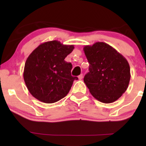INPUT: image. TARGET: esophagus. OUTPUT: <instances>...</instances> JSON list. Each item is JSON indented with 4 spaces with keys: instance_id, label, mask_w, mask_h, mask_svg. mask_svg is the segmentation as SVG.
Returning a JSON list of instances; mask_svg holds the SVG:
<instances>
[{
    "instance_id": "obj_1",
    "label": "esophagus",
    "mask_w": 146,
    "mask_h": 146,
    "mask_svg": "<svg viewBox=\"0 0 146 146\" xmlns=\"http://www.w3.org/2000/svg\"><path fill=\"white\" fill-rule=\"evenodd\" d=\"M78 78H79V80H82L83 78V74H81L80 75L78 76Z\"/></svg>"
}]
</instances>
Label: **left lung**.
<instances>
[{"mask_svg": "<svg viewBox=\"0 0 146 146\" xmlns=\"http://www.w3.org/2000/svg\"><path fill=\"white\" fill-rule=\"evenodd\" d=\"M84 51L90 63L84 82L90 92L101 102L112 103L128 87L130 68L125 57L103 42L86 45Z\"/></svg>", "mask_w": 146, "mask_h": 146, "instance_id": "obj_1", "label": "left lung"}]
</instances>
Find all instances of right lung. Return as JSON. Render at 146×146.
I'll use <instances>...</instances> for the list:
<instances>
[{"label": "right lung", "mask_w": 146, "mask_h": 146, "mask_svg": "<svg viewBox=\"0 0 146 146\" xmlns=\"http://www.w3.org/2000/svg\"><path fill=\"white\" fill-rule=\"evenodd\" d=\"M74 45L57 40L40 44L28 57L23 77L29 92L42 102H56L68 94L77 77L71 75L72 65L64 60Z\"/></svg>", "instance_id": "obj_1"}]
</instances>
